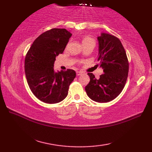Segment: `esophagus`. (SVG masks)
<instances>
[{
	"instance_id": "34e87169",
	"label": "esophagus",
	"mask_w": 152,
	"mask_h": 152,
	"mask_svg": "<svg viewBox=\"0 0 152 152\" xmlns=\"http://www.w3.org/2000/svg\"><path fill=\"white\" fill-rule=\"evenodd\" d=\"M82 74H83V72H82V71H76V75L77 76L82 75Z\"/></svg>"
}]
</instances>
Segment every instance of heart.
<instances>
[{
	"label": "heart",
	"instance_id": "b5f03b06",
	"mask_svg": "<svg viewBox=\"0 0 152 152\" xmlns=\"http://www.w3.org/2000/svg\"><path fill=\"white\" fill-rule=\"evenodd\" d=\"M94 42L91 38H90L89 37H85L82 38V44H84L86 42Z\"/></svg>",
	"mask_w": 152,
	"mask_h": 152
}]
</instances>
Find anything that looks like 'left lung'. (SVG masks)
Returning <instances> with one entry per match:
<instances>
[{"instance_id":"8db88e82","label":"left lung","mask_w":152,"mask_h":152,"mask_svg":"<svg viewBox=\"0 0 152 152\" xmlns=\"http://www.w3.org/2000/svg\"><path fill=\"white\" fill-rule=\"evenodd\" d=\"M100 67L104 74L99 79L88 73L90 81L86 86L87 95L93 101L107 102L117 97L124 88L129 72V62L119 38L102 33L97 37Z\"/></svg>"}]
</instances>
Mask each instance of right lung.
<instances>
[{"label":"right lung","instance_id":"1","mask_svg":"<svg viewBox=\"0 0 152 152\" xmlns=\"http://www.w3.org/2000/svg\"><path fill=\"white\" fill-rule=\"evenodd\" d=\"M72 36L65 28H52L40 34L28 50L25 72L32 93L41 101L55 104L66 98L76 77L72 69L54 70L56 57L62 53Z\"/></svg>","mask_w":152,"mask_h":152}]
</instances>
